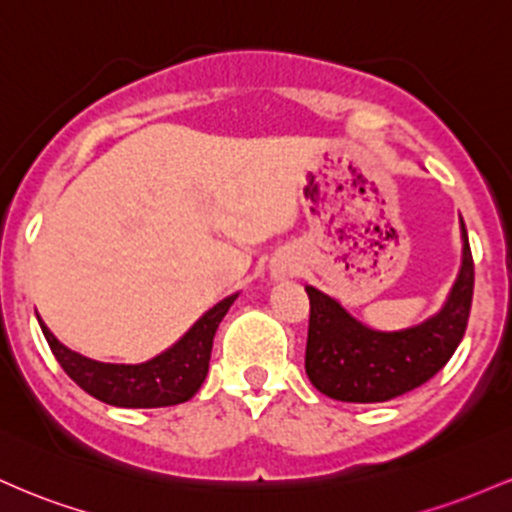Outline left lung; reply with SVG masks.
I'll use <instances>...</instances> for the list:
<instances>
[{"mask_svg": "<svg viewBox=\"0 0 512 512\" xmlns=\"http://www.w3.org/2000/svg\"><path fill=\"white\" fill-rule=\"evenodd\" d=\"M462 222V268L438 314L401 331H377L333 297L307 285L309 333L304 370L321 394L350 404L389 401L426 384L452 358L474 295V261Z\"/></svg>", "mask_w": 512, "mask_h": 512, "instance_id": "8db88e82", "label": "left lung"}]
</instances>
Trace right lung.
Returning a JSON list of instances; mask_svg holds the SVG:
<instances>
[{"label":"right lung","instance_id":"obj_1","mask_svg":"<svg viewBox=\"0 0 512 512\" xmlns=\"http://www.w3.org/2000/svg\"><path fill=\"white\" fill-rule=\"evenodd\" d=\"M237 297L239 292H234L217 302L183 333L174 346L140 365L99 363V360L84 358V355L62 346L40 317L38 324L57 363L86 394L103 404L120 406V409H162V406H176L188 401L205 382L212 338Z\"/></svg>","mask_w":512,"mask_h":512}]
</instances>
